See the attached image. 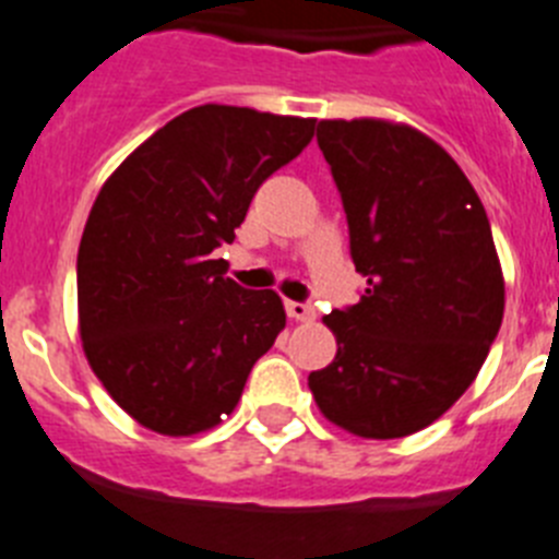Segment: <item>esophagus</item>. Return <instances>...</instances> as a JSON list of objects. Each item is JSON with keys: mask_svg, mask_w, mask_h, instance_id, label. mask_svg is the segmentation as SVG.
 Wrapping results in <instances>:
<instances>
[{"mask_svg": "<svg viewBox=\"0 0 559 559\" xmlns=\"http://www.w3.org/2000/svg\"><path fill=\"white\" fill-rule=\"evenodd\" d=\"M286 314L293 320H312L314 307L312 304H300V300H286Z\"/></svg>", "mask_w": 559, "mask_h": 559, "instance_id": "34e87169", "label": "esophagus"}]
</instances>
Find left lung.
<instances>
[{
    "label": "left lung",
    "instance_id": "1",
    "mask_svg": "<svg viewBox=\"0 0 559 559\" xmlns=\"http://www.w3.org/2000/svg\"><path fill=\"white\" fill-rule=\"evenodd\" d=\"M360 304L323 318L337 337L309 373L320 414L362 439L433 425L481 371L503 320V275L481 199L455 159L411 126L320 120Z\"/></svg>",
    "mask_w": 559,
    "mask_h": 559
}]
</instances>
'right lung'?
Segmentation results:
<instances>
[{"label":"right lung","mask_w":559,"mask_h":559,"mask_svg":"<svg viewBox=\"0 0 559 559\" xmlns=\"http://www.w3.org/2000/svg\"><path fill=\"white\" fill-rule=\"evenodd\" d=\"M312 134V118L197 106L100 188L78 247V329L111 400L154 433L219 425L286 326L278 295L225 278L213 250Z\"/></svg>","instance_id":"add662e5"}]
</instances>
